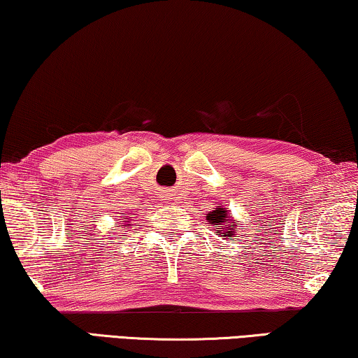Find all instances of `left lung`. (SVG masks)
Wrapping results in <instances>:
<instances>
[{
	"label": "left lung",
	"instance_id": "1",
	"mask_svg": "<svg viewBox=\"0 0 358 358\" xmlns=\"http://www.w3.org/2000/svg\"><path fill=\"white\" fill-rule=\"evenodd\" d=\"M206 220L209 222V225L217 227L215 233L220 234L222 238H236L238 225L236 220H233L228 212V207L217 206L212 212L206 213Z\"/></svg>",
	"mask_w": 358,
	"mask_h": 358
}]
</instances>
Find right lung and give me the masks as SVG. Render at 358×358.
Segmentation results:
<instances>
[{
	"instance_id": "right-lung-1",
	"label": "right lung",
	"mask_w": 358,
	"mask_h": 358,
	"mask_svg": "<svg viewBox=\"0 0 358 358\" xmlns=\"http://www.w3.org/2000/svg\"><path fill=\"white\" fill-rule=\"evenodd\" d=\"M122 220H124V225H122V227H125V225H131L130 220H128V218H125V215H122Z\"/></svg>"
}]
</instances>
